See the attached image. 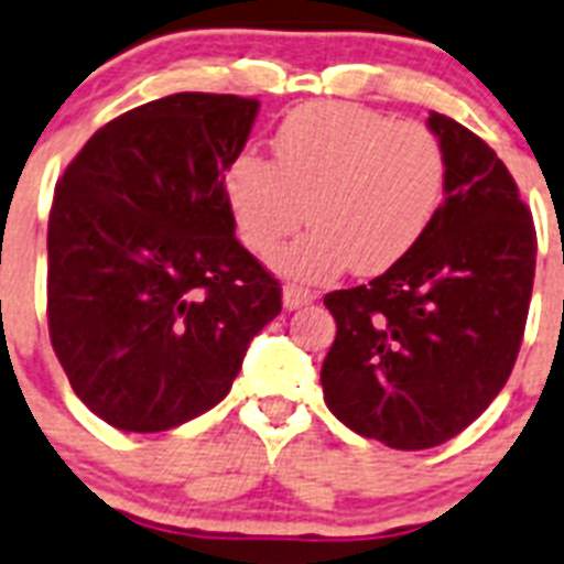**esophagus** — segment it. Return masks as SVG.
<instances>
[{
    "mask_svg": "<svg viewBox=\"0 0 564 564\" xmlns=\"http://www.w3.org/2000/svg\"><path fill=\"white\" fill-rule=\"evenodd\" d=\"M315 295L310 290H301V286H283V306L286 310H301V306L312 304Z\"/></svg>",
    "mask_w": 564,
    "mask_h": 564,
    "instance_id": "1",
    "label": "esophagus"
}]
</instances>
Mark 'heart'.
Instances as JSON below:
<instances>
[{
    "label": "heart",
    "instance_id": "b5f03b06",
    "mask_svg": "<svg viewBox=\"0 0 564 564\" xmlns=\"http://www.w3.org/2000/svg\"><path fill=\"white\" fill-rule=\"evenodd\" d=\"M274 163L243 149L224 174L238 235L267 254L306 220L312 229L274 254L292 281H326L340 269L372 274L404 258L444 200L447 154L427 126L392 122L349 102L292 111L272 137Z\"/></svg>",
    "mask_w": 564,
    "mask_h": 564
}]
</instances>
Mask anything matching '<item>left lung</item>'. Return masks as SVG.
<instances>
[{
  "label": "left lung",
  "mask_w": 564,
  "mask_h": 564,
  "mask_svg": "<svg viewBox=\"0 0 564 564\" xmlns=\"http://www.w3.org/2000/svg\"><path fill=\"white\" fill-rule=\"evenodd\" d=\"M447 154L444 203L424 238L376 281L324 297L333 347L324 401L364 438L427 451L499 395L522 347L536 229L496 151L430 111Z\"/></svg>",
  "instance_id": "left-lung-1"
}]
</instances>
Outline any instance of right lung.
Wrapping results in <instances>:
<instances>
[{"instance_id":"right-lung-1","label":"right lung","mask_w":564,"mask_h":564,"mask_svg":"<svg viewBox=\"0 0 564 564\" xmlns=\"http://www.w3.org/2000/svg\"><path fill=\"white\" fill-rule=\"evenodd\" d=\"M258 99L183 91L97 131L56 183L48 329L70 387L126 433L226 399L281 283L235 238L226 165Z\"/></svg>"}]
</instances>
